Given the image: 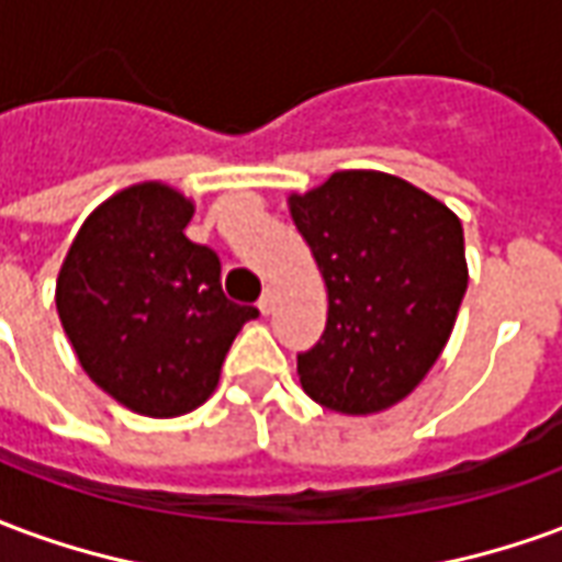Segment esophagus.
Segmentation results:
<instances>
[{"label":"esophagus","mask_w":562,"mask_h":562,"mask_svg":"<svg viewBox=\"0 0 562 562\" xmlns=\"http://www.w3.org/2000/svg\"><path fill=\"white\" fill-rule=\"evenodd\" d=\"M258 310H261V316H270V313H273V292H270V289L258 297Z\"/></svg>","instance_id":"esophagus-1"}]
</instances>
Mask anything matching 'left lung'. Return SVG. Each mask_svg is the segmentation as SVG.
Wrapping results in <instances>:
<instances>
[{"label":"left lung","instance_id":"8db88e82","mask_svg":"<svg viewBox=\"0 0 562 562\" xmlns=\"http://www.w3.org/2000/svg\"><path fill=\"white\" fill-rule=\"evenodd\" d=\"M289 210L328 289L325 334L297 355L301 389L334 413H382L451 337L470 282L460 220L382 171L330 173Z\"/></svg>","mask_w":562,"mask_h":562}]
</instances>
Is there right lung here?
Returning <instances> with one entry per match:
<instances>
[{"mask_svg": "<svg viewBox=\"0 0 562 562\" xmlns=\"http://www.w3.org/2000/svg\"><path fill=\"white\" fill-rule=\"evenodd\" d=\"M195 204L138 183L92 210L56 277V313L87 376L126 409L173 418L207 401L256 306L222 294L220 256L183 228Z\"/></svg>", "mask_w": 562, "mask_h": 562, "instance_id": "obj_1", "label": "right lung"}]
</instances>
